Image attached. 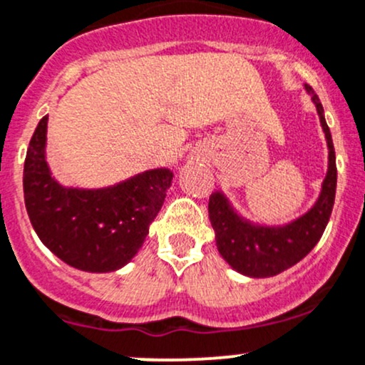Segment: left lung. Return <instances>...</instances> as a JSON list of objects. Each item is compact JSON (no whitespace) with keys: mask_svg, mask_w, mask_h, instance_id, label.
Segmentation results:
<instances>
[{"mask_svg":"<svg viewBox=\"0 0 365 365\" xmlns=\"http://www.w3.org/2000/svg\"><path fill=\"white\" fill-rule=\"evenodd\" d=\"M304 89L317 106L329 148L327 175L312 208L289 224L264 225L241 217L222 190L210 195L208 213L218 252L234 271L250 278L276 276L304 259L324 234L334 206L337 170L332 136L320 99L309 86Z\"/></svg>","mask_w":365,"mask_h":365,"instance_id":"left-lung-1","label":"left lung"}]
</instances>
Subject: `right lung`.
Masks as SVG:
<instances>
[{"label": "right lung", "mask_w": 365, "mask_h": 365, "mask_svg": "<svg viewBox=\"0 0 365 365\" xmlns=\"http://www.w3.org/2000/svg\"><path fill=\"white\" fill-rule=\"evenodd\" d=\"M45 115L29 141L24 163V201L41 243L68 266L112 273L131 262L163 208L173 171L148 170L103 189L64 187L45 157Z\"/></svg>", "instance_id": "1"}]
</instances>
